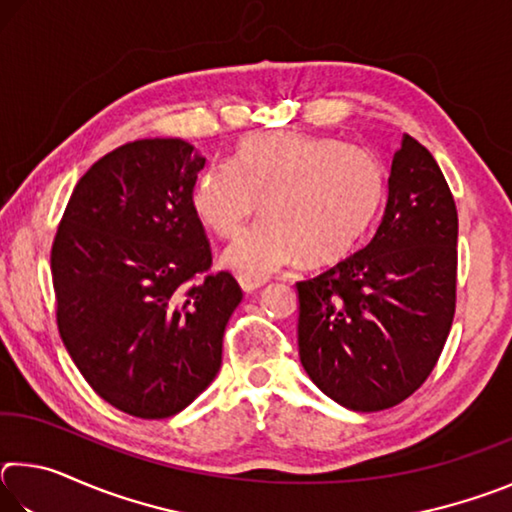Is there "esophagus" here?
Listing matches in <instances>:
<instances>
[{
  "label": "esophagus",
  "instance_id": "esophagus-1",
  "mask_svg": "<svg viewBox=\"0 0 512 512\" xmlns=\"http://www.w3.org/2000/svg\"><path fill=\"white\" fill-rule=\"evenodd\" d=\"M266 284V280H255V277H246V275H239V287L244 289L246 293H253L257 289H262Z\"/></svg>",
  "mask_w": 512,
  "mask_h": 512
}]
</instances>
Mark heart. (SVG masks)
I'll return each mask as SVG.
<instances>
[{
	"instance_id": "obj_1",
	"label": "heart",
	"mask_w": 512,
	"mask_h": 512,
	"mask_svg": "<svg viewBox=\"0 0 512 512\" xmlns=\"http://www.w3.org/2000/svg\"><path fill=\"white\" fill-rule=\"evenodd\" d=\"M379 198L366 151L307 133L248 135L235 162L207 164L192 189L194 214L219 237H235L262 205L266 219L223 253L232 271L255 280L300 255L309 266L339 262L366 235Z\"/></svg>"
}]
</instances>
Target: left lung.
Returning <instances> with one entry per match:
<instances>
[{
  "instance_id": "obj_1",
  "label": "left lung",
  "mask_w": 512,
  "mask_h": 512,
  "mask_svg": "<svg viewBox=\"0 0 512 512\" xmlns=\"http://www.w3.org/2000/svg\"><path fill=\"white\" fill-rule=\"evenodd\" d=\"M458 214L433 155L404 135L368 246L298 282V350L309 379L350 411L418 391L456 307Z\"/></svg>"
}]
</instances>
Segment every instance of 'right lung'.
I'll use <instances>...</instances> for the list:
<instances>
[{"label": "right lung", "mask_w": 512, "mask_h": 512, "mask_svg": "<svg viewBox=\"0 0 512 512\" xmlns=\"http://www.w3.org/2000/svg\"><path fill=\"white\" fill-rule=\"evenodd\" d=\"M205 158L178 137L103 155L76 183L51 248L58 332L115 409L171 418L212 384L244 298L212 264L192 189Z\"/></svg>", "instance_id": "right-lung-1"}]
</instances>
